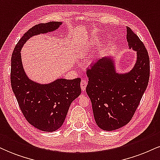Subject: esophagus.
I'll list each match as a JSON object with an SVG mask.
<instances>
[{
  "label": "esophagus",
  "mask_w": 160,
  "mask_h": 160,
  "mask_svg": "<svg viewBox=\"0 0 160 160\" xmlns=\"http://www.w3.org/2000/svg\"><path fill=\"white\" fill-rule=\"evenodd\" d=\"M86 86H87V82H86V80H82L81 82H80V87H81V89L83 92L86 90Z\"/></svg>",
  "instance_id": "34e87169"
}]
</instances>
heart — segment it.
<instances>
[{"mask_svg": "<svg viewBox=\"0 0 160 160\" xmlns=\"http://www.w3.org/2000/svg\"><path fill=\"white\" fill-rule=\"evenodd\" d=\"M93 43H94V41H91V43H89V47H90V46H92L93 44Z\"/></svg>", "mask_w": 160, "mask_h": 160, "instance_id": "heart-1", "label": "heart"}]
</instances>
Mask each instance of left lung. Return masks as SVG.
Returning <instances> with one entry per match:
<instances>
[{"label": "left lung", "mask_w": 160, "mask_h": 160, "mask_svg": "<svg viewBox=\"0 0 160 160\" xmlns=\"http://www.w3.org/2000/svg\"><path fill=\"white\" fill-rule=\"evenodd\" d=\"M126 38L129 49L137 52L132 70L117 73L113 58L105 56L86 71L89 81L86 90L95 122L105 131L118 129L128 123L149 81L150 58L144 43L128 27Z\"/></svg>", "instance_id": "left-lung-1"}]
</instances>
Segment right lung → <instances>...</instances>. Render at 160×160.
Wrapping results in <instances>:
<instances>
[{
	"label": "right lung",
	"instance_id": "add662e5",
	"mask_svg": "<svg viewBox=\"0 0 160 160\" xmlns=\"http://www.w3.org/2000/svg\"><path fill=\"white\" fill-rule=\"evenodd\" d=\"M61 22L34 25L19 40L11 58V86L18 104L28 122L43 132H54L63 124L71 102L81 93V79H57L48 84L30 80L24 71L21 49L32 37L53 32Z\"/></svg>",
	"mask_w": 160,
	"mask_h": 160
}]
</instances>
